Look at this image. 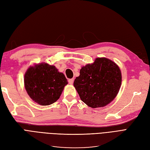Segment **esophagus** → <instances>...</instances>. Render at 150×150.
I'll return each instance as SVG.
<instances>
[{
  "instance_id": "34e87169",
  "label": "esophagus",
  "mask_w": 150,
  "mask_h": 150,
  "mask_svg": "<svg viewBox=\"0 0 150 150\" xmlns=\"http://www.w3.org/2000/svg\"><path fill=\"white\" fill-rule=\"evenodd\" d=\"M74 79L72 78V79H69V80H68V82H69V83L70 84H73V83H74Z\"/></svg>"
}]
</instances>
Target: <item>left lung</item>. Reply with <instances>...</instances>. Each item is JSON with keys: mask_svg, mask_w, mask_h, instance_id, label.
Instances as JSON below:
<instances>
[{"mask_svg": "<svg viewBox=\"0 0 150 150\" xmlns=\"http://www.w3.org/2000/svg\"><path fill=\"white\" fill-rule=\"evenodd\" d=\"M121 84L119 67L105 57L96 58L93 64L83 66L74 82L81 100L93 108L110 103L118 93Z\"/></svg>", "mask_w": 150, "mask_h": 150, "instance_id": "left-lung-1", "label": "left lung"}]
</instances>
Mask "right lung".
Segmentation results:
<instances>
[{
    "mask_svg": "<svg viewBox=\"0 0 150 150\" xmlns=\"http://www.w3.org/2000/svg\"><path fill=\"white\" fill-rule=\"evenodd\" d=\"M24 84L33 101L40 105L47 106L59 98L67 81L55 66L41 63L28 69L24 75Z\"/></svg>",
    "mask_w": 150,
    "mask_h": 150,
    "instance_id": "add662e5",
    "label": "right lung"
}]
</instances>
